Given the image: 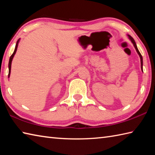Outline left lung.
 Listing matches in <instances>:
<instances>
[{"label": "left lung", "mask_w": 155, "mask_h": 155, "mask_svg": "<svg viewBox=\"0 0 155 155\" xmlns=\"http://www.w3.org/2000/svg\"><path fill=\"white\" fill-rule=\"evenodd\" d=\"M128 35V39H130V41H131V42L132 43L133 45H134V48H135V49H136V51H137L138 54L139 55V56H140V64H141V65H140V67H141L142 71L143 72V59H142V55H141V54L140 53V51H139V50H138V49L137 45H136V42H135V41H134V39H133L130 35Z\"/></svg>", "instance_id": "1"}]
</instances>
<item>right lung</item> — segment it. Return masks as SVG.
I'll list each match as a JSON object with an SVG mask.
<instances>
[{
    "label": "right lung",
    "mask_w": 155,
    "mask_h": 155,
    "mask_svg": "<svg viewBox=\"0 0 155 155\" xmlns=\"http://www.w3.org/2000/svg\"><path fill=\"white\" fill-rule=\"evenodd\" d=\"M19 41H20V39H18V41H17V44H16V45H15V50L13 51V53L11 56L10 58H9V62H8V78L10 77V74H11V69L12 61H13V58L15 56V54H16V51H17V47H18V45H19Z\"/></svg>",
    "instance_id": "right-lung-1"
}]
</instances>
